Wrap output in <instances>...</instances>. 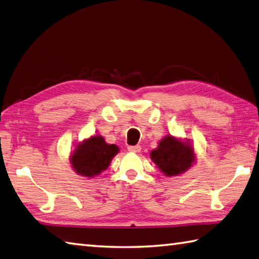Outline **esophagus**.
Listing matches in <instances>:
<instances>
[{
	"label": "esophagus",
	"instance_id": "esophagus-1",
	"mask_svg": "<svg viewBox=\"0 0 259 259\" xmlns=\"http://www.w3.org/2000/svg\"><path fill=\"white\" fill-rule=\"evenodd\" d=\"M127 150L130 151V152H133V153H139L141 151V146L140 145H131L127 148Z\"/></svg>",
	"mask_w": 259,
	"mask_h": 259
}]
</instances>
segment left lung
Instances as JSON below:
<instances>
[{
  "mask_svg": "<svg viewBox=\"0 0 259 259\" xmlns=\"http://www.w3.org/2000/svg\"><path fill=\"white\" fill-rule=\"evenodd\" d=\"M150 157L167 177L185 172L195 162L194 148L189 141H183L171 135L161 140L158 148L151 151Z\"/></svg>",
  "mask_w": 259,
  "mask_h": 259,
  "instance_id": "obj_1",
  "label": "left lung"
}]
</instances>
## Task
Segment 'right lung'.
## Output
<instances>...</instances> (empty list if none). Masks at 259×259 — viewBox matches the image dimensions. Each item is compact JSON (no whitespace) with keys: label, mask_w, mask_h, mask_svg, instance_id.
<instances>
[{"label":"right lung","mask_w":259,"mask_h":259,"mask_svg":"<svg viewBox=\"0 0 259 259\" xmlns=\"http://www.w3.org/2000/svg\"><path fill=\"white\" fill-rule=\"evenodd\" d=\"M118 151L117 145L106 143L100 135H94L76 145L70 158V163L77 175L92 178L109 167Z\"/></svg>","instance_id":"1"}]
</instances>
